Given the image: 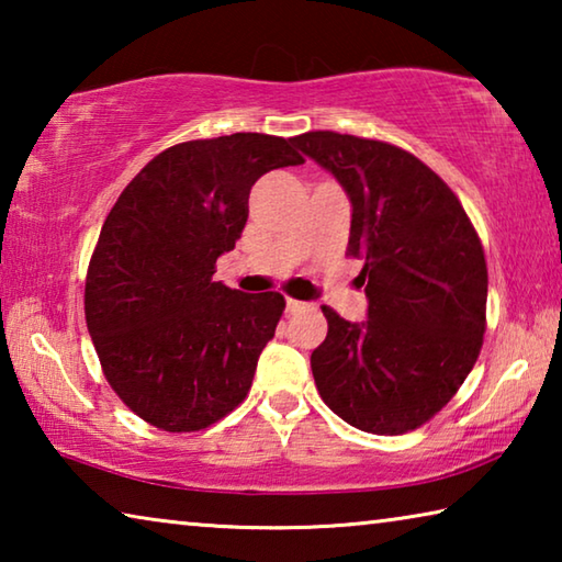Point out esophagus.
I'll return each instance as SVG.
<instances>
[{"label": "esophagus", "mask_w": 562, "mask_h": 562, "mask_svg": "<svg viewBox=\"0 0 562 562\" xmlns=\"http://www.w3.org/2000/svg\"><path fill=\"white\" fill-rule=\"evenodd\" d=\"M304 307H307V302H302V300H292V297H288V312H290V315H294V312H302Z\"/></svg>", "instance_id": "obj_1"}]
</instances>
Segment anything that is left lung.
<instances>
[{"label": "left lung", "mask_w": 562, "mask_h": 562, "mask_svg": "<svg viewBox=\"0 0 562 562\" xmlns=\"http://www.w3.org/2000/svg\"><path fill=\"white\" fill-rule=\"evenodd\" d=\"M292 144L345 186L347 255L364 260L369 297L364 325L322 307L329 329L312 351L317 392L359 431H414L451 402L481 355V237L453 190L404 148L335 131H307Z\"/></svg>", "instance_id": "left-lung-1"}]
</instances>
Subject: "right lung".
Wrapping results in <instances>:
<instances>
[{
  "label": "right lung",
  "instance_id": "obj_1",
  "mask_svg": "<svg viewBox=\"0 0 562 562\" xmlns=\"http://www.w3.org/2000/svg\"><path fill=\"white\" fill-rule=\"evenodd\" d=\"M268 133L176 144L140 168L103 221L83 312L103 376L133 414L190 434L243 404L284 312L280 292L215 282L247 223L255 180L300 166Z\"/></svg>",
  "mask_w": 562,
  "mask_h": 562
}]
</instances>
